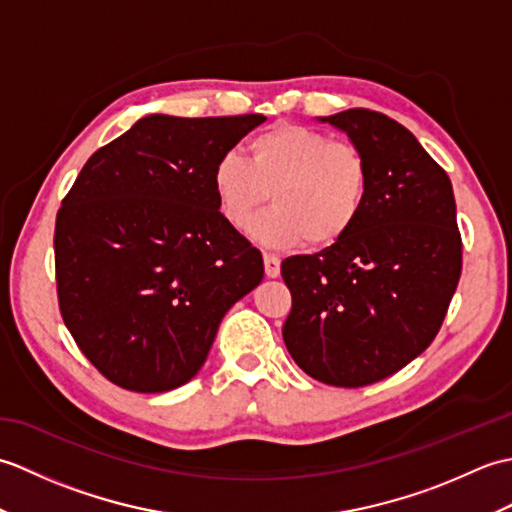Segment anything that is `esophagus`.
<instances>
[{
	"label": "esophagus",
	"mask_w": 512,
	"mask_h": 512,
	"mask_svg": "<svg viewBox=\"0 0 512 512\" xmlns=\"http://www.w3.org/2000/svg\"><path fill=\"white\" fill-rule=\"evenodd\" d=\"M264 268H266V277L275 279V277H279V273H281V262H279V259H277L275 255L264 253Z\"/></svg>",
	"instance_id": "esophagus-1"
}]
</instances>
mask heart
Instances as JSON below:
<instances>
[{"instance_id": "heart-1", "label": "heart", "mask_w": 512, "mask_h": 512, "mask_svg": "<svg viewBox=\"0 0 512 512\" xmlns=\"http://www.w3.org/2000/svg\"><path fill=\"white\" fill-rule=\"evenodd\" d=\"M213 193L226 222L250 228L268 248L332 246L352 231L369 191L367 158L350 140L297 123H279L246 143V160L224 154L213 167Z\"/></svg>"}]
</instances>
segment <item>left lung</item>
Here are the masks:
<instances>
[{"mask_svg":"<svg viewBox=\"0 0 512 512\" xmlns=\"http://www.w3.org/2000/svg\"><path fill=\"white\" fill-rule=\"evenodd\" d=\"M367 158L369 191L352 231L284 259L292 295L284 343L308 376L378 383L436 339L462 273L453 187L407 127L380 112L321 116Z\"/></svg>","mask_w":512,"mask_h":512,"instance_id":"obj_1","label":"left lung"}]
</instances>
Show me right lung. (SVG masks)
I'll return each mask as SVG.
<instances>
[{
  "label": "right lung",
  "mask_w": 512,
  "mask_h": 512,
  "mask_svg": "<svg viewBox=\"0 0 512 512\" xmlns=\"http://www.w3.org/2000/svg\"><path fill=\"white\" fill-rule=\"evenodd\" d=\"M266 116L151 114L94 151L54 226L65 328L114 385L160 394L200 372L264 259L220 213L213 167Z\"/></svg>",
  "instance_id": "right-lung-1"
}]
</instances>
